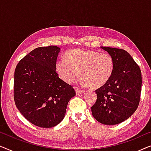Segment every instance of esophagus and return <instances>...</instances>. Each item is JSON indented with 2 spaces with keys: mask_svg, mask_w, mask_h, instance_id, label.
<instances>
[{
  "mask_svg": "<svg viewBox=\"0 0 151 151\" xmlns=\"http://www.w3.org/2000/svg\"><path fill=\"white\" fill-rule=\"evenodd\" d=\"M75 90H76V93H77L78 95L82 94V93H83L84 92V91L80 89V88H78V87H75Z\"/></svg>",
  "mask_w": 151,
  "mask_h": 151,
  "instance_id": "esophagus-1",
  "label": "esophagus"
}]
</instances>
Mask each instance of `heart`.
Returning a JSON list of instances; mask_svg holds the SVG:
<instances>
[{
	"label": "heart",
	"mask_w": 151,
	"mask_h": 151,
	"mask_svg": "<svg viewBox=\"0 0 151 151\" xmlns=\"http://www.w3.org/2000/svg\"><path fill=\"white\" fill-rule=\"evenodd\" d=\"M114 60L108 53L76 49L67 51L65 58L55 63V71L67 83H71L77 77L82 86L97 88L106 84L112 76Z\"/></svg>",
	"instance_id": "1"
}]
</instances>
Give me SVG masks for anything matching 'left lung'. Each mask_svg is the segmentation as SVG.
Masks as SVG:
<instances>
[{"instance_id":"obj_1","label":"left lung","mask_w":151,"mask_h":151,"mask_svg":"<svg viewBox=\"0 0 151 151\" xmlns=\"http://www.w3.org/2000/svg\"><path fill=\"white\" fill-rule=\"evenodd\" d=\"M112 55L114 69L111 79L96 92L97 100L92 115L99 122L115 125L125 121L137 110L140 100L142 73L127 51L101 47Z\"/></svg>"}]
</instances>
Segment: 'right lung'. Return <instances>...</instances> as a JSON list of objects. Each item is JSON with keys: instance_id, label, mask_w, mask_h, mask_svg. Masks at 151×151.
<instances>
[{"instance_id": "add662e5", "label": "right lung", "mask_w": 151, "mask_h": 151, "mask_svg": "<svg viewBox=\"0 0 151 151\" xmlns=\"http://www.w3.org/2000/svg\"><path fill=\"white\" fill-rule=\"evenodd\" d=\"M60 49L57 46L35 49L20 60L14 72L16 106L29 122L41 128L58 124L76 94L55 71Z\"/></svg>"}]
</instances>
